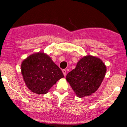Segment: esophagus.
<instances>
[{
    "label": "esophagus",
    "instance_id": "esophagus-1",
    "mask_svg": "<svg viewBox=\"0 0 127 127\" xmlns=\"http://www.w3.org/2000/svg\"><path fill=\"white\" fill-rule=\"evenodd\" d=\"M62 72H63V75H64V76H66V70H65V69H63V70H62Z\"/></svg>",
    "mask_w": 127,
    "mask_h": 127
}]
</instances>
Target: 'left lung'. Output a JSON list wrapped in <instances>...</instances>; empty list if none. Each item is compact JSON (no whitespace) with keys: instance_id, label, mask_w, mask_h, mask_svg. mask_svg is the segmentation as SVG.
<instances>
[{"instance_id":"obj_1","label":"left lung","mask_w":127,"mask_h":127,"mask_svg":"<svg viewBox=\"0 0 127 127\" xmlns=\"http://www.w3.org/2000/svg\"><path fill=\"white\" fill-rule=\"evenodd\" d=\"M106 71L107 67L101 59L87 55L78 62L75 69L67 73L66 81L76 95L82 98L96 92Z\"/></svg>"}]
</instances>
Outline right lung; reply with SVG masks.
Wrapping results in <instances>:
<instances>
[{"label": "right lung", "instance_id": "1", "mask_svg": "<svg viewBox=\"0 0 127 127\" xmlns=\"http://www.w3.org/2000/svg\"><path fill=\"white\" fill-rule=\"evenodd\" d=\"M21 72L28 89L33 93L45 94L63 73L49 56L37 52L29 56L21 65Z\"/></svg>", "mask_w": 127, "mask_h": 127}]
</instances>
